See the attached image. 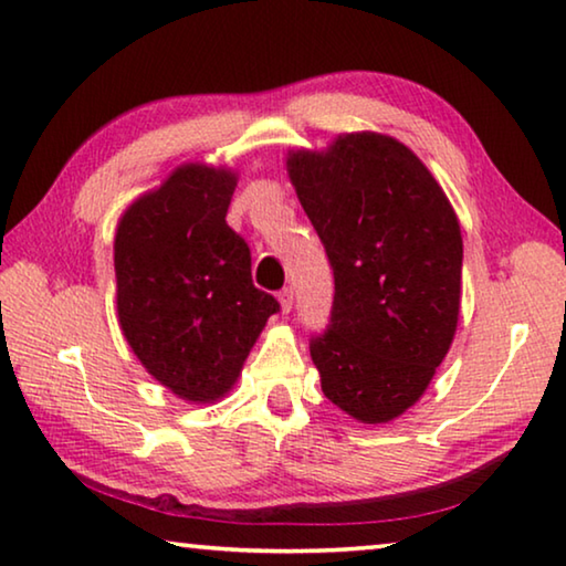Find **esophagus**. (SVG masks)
Instances as JSON below:
<instances>
[{"instance_id": "1", "label": "esophagus", "mask_w": 566, "mask_h": 566, "mask_svg": "<svg viewBox=\"0 0 566 566\" xmlns=\"http://www.w3.org/2000/svg\"><path fill=\"white\" fill-rule=\"evenodd\" d=\"M277 301H281V311H283V313H291L293 301H295L293 289H283L281 293H277Z\"/></svg>"}]
</instances>
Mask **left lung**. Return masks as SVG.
<instances>
[{"label": "left lung", "instance_id": "8db88e82", "mask_svg": "<svg viewBox=\"0 0 566 566\" xmlns=\"http://www.w3.org/2000/svg\"><path fill=\"white\" fill-rule=\"evenodd\" d=\"M298 200L326 248L333 305L311 358L328 401L386 423L419 401L459 321V220L409 147L376 133L289 153Z\"/></svg>", "mask_w": 566, "mask_h": 566}]
</instances>
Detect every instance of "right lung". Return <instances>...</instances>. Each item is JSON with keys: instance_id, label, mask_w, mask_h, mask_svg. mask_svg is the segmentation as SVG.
I'll return each instance as SVG.
<instances>
[{"instance_id": "1", "label": "right lung", "mask_w": 566, "mask_h": 566, "mask_svg": "<svg viewBox=\"0 0 566 566\" xmlns=\"http://www.w3.org/2000/svg\"><path fill=\"white\" fill-rule=\"evenodd\" d=\"M233 190V172L182 165L117 226L119 326L143 366L185 401L226 394L281 311L253 285L250 248L226 222Z\"/></svg>"}]
</instances>
